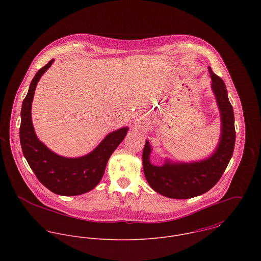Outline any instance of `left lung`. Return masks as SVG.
Returning <instances> with one entry per match:
<instances>
[{
	"label": "left lung",
	"mask_w": 261,
	"mask_h": 261,
	"mask_svg": "<svg viewBox=\"0 0 261 261\" xmlns=\"http://www.w3.org/2000/svg\"><path fill=\"white\" fill-rule=\"evenodd\" d=\"M209 73L212 88L221 112L222 132L218 148L209 159L192 164H171L153 166L149 162L150 147L146 142L143 151V166L146 179L155 192L173 199H189L202 195L215 186L222 177L235 146L233 108L229 101L226 85L211 67Z\"/></svg>",
	"instance_id": "left-lung-1"
}]
</instances>
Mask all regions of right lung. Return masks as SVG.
<instances>
[{
	"mask_svg": "<svg viewBox=\"0 0 261 261\" xmlns=\"http://www.w3.org/2000/svg\"><path fill=\"white\" fill-rule=\"evenodd\" d=\"M52 62L53 59L34 76L23 100L20 142L24 156L44 186L57 195L75 196L92 190L100 182L110 156L126 136L127 128L123 127L108 135L92 152L77 159L60 156L46 148L35 135L31 106L37 82Z\"/></svg>",
	"mask_w": 261,
	"mask_h": 261,
	"instance_id": "right-lung-1",
	"label": "right lung"
}]
</instances>
